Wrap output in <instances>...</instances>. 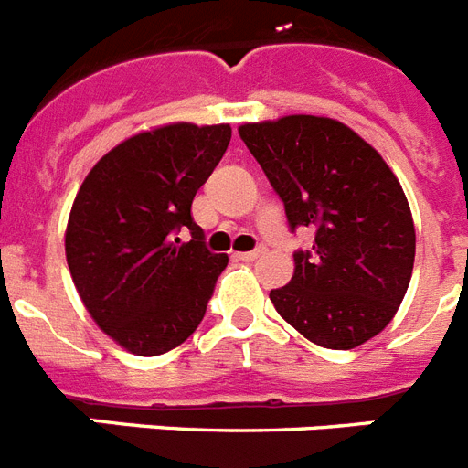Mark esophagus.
I'll use <instances>...</instances> for the list:
<instances>
[{
    "instance_id": "34e87169",
    "label": "esophagus",
    "mask_w": 468,
    "mask_h": 468,
    "mask_svg": "<svg viewBox=\"0 0 468 468\" xmlns=\"http://www.w3.org/2000/svg\"><path fill=\"white\" fill-rule=\"evenodd\" d=\"M263 254V247H259V250H251V251H239L238 257L242 259V261H254V259H259Z\"/></svg>"
}]
</instances>
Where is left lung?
I'll return each mask as SVG.
<instances>
[{
    "mask_svg": "<svg viewBox=\"0 0 468 468\" xmlns=\"http://www.w3.org/2000/svg\"><path fill=\"white\" fill-rule=\"evenodd\" d=\"M290 229H315L296 251L275 311L323 348L348 351L391 323L414 266V221L403 186L365 138L341 122L287 115L238 129Z\"/></svg>",
    "mask_w": 468,
    "mask_h": 468,
    "instance_id": "1",
    "label": "left lung"
}]
</instances>
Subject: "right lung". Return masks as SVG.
Listing matches in <instances>:
<instances>
[{
	"mask_svg": "<svg viewBox=\"0 0 468 468\" xmlns=\"http://www.w3.org/2000/svg\"><path fill=\"white\" fill-rule=\"evenodd\" d=\"M230 144V124L176 122L105 153L72 202L65 259L93 323L136 356L181 346L202 323L229 266L190 217ZM191 230L188 243L177 233Z\"/></svg>",
	"mask_w": 468,
	"mask_h": 468,
	"instance_id": "1",
	"label": "right lung"
}]
</instances>
